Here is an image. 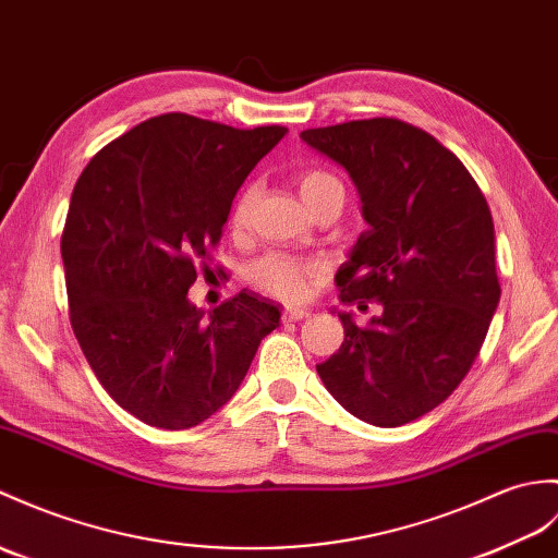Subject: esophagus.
Segmentation results:
<instances>
[{"mask_svg":"<svg viewBox=\"0 0 558 558\" xmlns=\"http://www.w3.org/2000/svg\"><path fill=\"white\" fill-rule=\"evenodd\" d=\"M308 316H311L308 308H304V306H290V308H284L282 320L294 323V320H304V318H308Z\"/></svg>","mask_w":558,"mask_h":558,"instance_id":"esophagus-1","label":"esophagus"}]
</instances>
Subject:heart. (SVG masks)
Segmentation results:
<instances>
[{"instance_id":"obj_1","label":"heart","mask_w":558,"mask_h":558,"mask_svg":"<svg viewBox=\"0 0 558 558\" xmlns=\"http://www.w3.org/2000/svg\"><path fill=\"white\" fill-rule=\"evenodd\" d=\"M296 187H300L302 202L306 204L308 211L323 199L332 197V194H340L344 199V187L340 183V178L332 175L330 171H323V168H308V171L300 173V178H296ZM252 199H254V190H244L235 199V204H232V211H230L232 228L244 226V220H247L252 209ZM314 270H316L314 266L304 264L294 256L268 254L250 266V280L256 284V288L278 296L282 302H296L306 294V280L314 276Z\"/></svg>"}]
</instances>
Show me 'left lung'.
Listing matches in <instances>:
<instances>
[{"mask_svg": "<svg viewBox=\"0 0 558 558\" xmlns=\"http://www.w3.org/2000/svg\"><path fill=\"white\" fill-rule=\"evenodd\" d=\"M300 137L349 173L368 223L335 276L340 302L383 304L368 328L338 311L344 342L316 371L352 416L378 427L416 421L457 390L497 311L489 206L454 154L404 121Z\"/></svg>", "mask_w": 558, "mask_h": 558, "instance_id": "obj_1", "label": "left lung"}]
</instances>
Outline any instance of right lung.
Instances as JSON below:
<instances>
[{"instance_id": "obj_1", "label": "right lung", "mask_w": 558, "mask_h": 558, "mask_svg": "<svg viewBox=\"0 0 558 558\" xmlns=\"http://www.w3.org/2000/svg\"><path fill=\"white\" fill-rule=\"evenodd\" d=\"M284 133L161 113L77 178L61 238L71 326L104 390L142 423L187 430L211 418L280 326V304L256 292L204 318L187 290L244 178Z\"/></svg>"}]
</instances>
